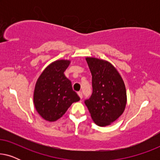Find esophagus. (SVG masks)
<instances>
[{
  "mask_svg": "<svg viewBox=\"0 0 160 160\" xmlns=\"http://www.w3.org/2000/svg\"><path fill=\"white\" fill-rule=\"evenodd\" d=\"M78 95L79 96V98H81V99H82V98H83V95H82V92H78Z\"/></svg>",
  "mask_w": 160,
  "mask_h": 160,
  "instance_id": "obj_1",
  "label": "esophagus"
}]
</instances>
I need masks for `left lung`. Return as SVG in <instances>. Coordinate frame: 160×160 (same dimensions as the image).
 Masks as SVG:
<instances>
[{"instance_id": "8db88e82", "label": "left lung", "mask_w": 160, "mask_h": 160, "mask_svg": "<svg viewBox=\"0 0 160 160\" xmlns=\"http://www.w3.org/2000/svg\"><path fill=\"white\" fill-rule=\"evenodd\" d=\"M92 73V94L84 101L94 122L108 126L122 113L127 104L125 85L115 67L108 61L87 58Z\"/></svg>"}]
</instances>
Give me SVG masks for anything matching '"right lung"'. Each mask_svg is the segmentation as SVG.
I'll return each instance as SVG.
<instances>
[{
  "label": "right lung",
  "mask_w": 160,
  "mask_h": 160,
  "mask_svg": "<svg viewBox=\"0 0 160 160\" xmlns=\"http://www.w3.org/2000/svg\"><path fill=\"white\" fill-rule=\"evenodd\" d=\"M71 61L59 60L46 68L37 80L33 94L34 106L43 119L55 122L73 102L80 100L64 72Z\"/></svg>",
  "instance_id": "right-lung-1"
}]
</instances>
